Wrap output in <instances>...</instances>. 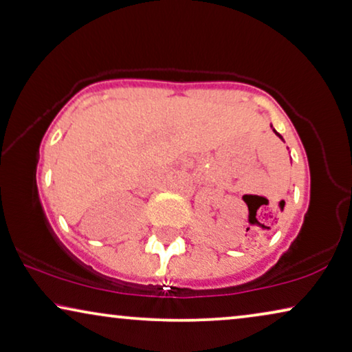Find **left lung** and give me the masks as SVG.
Segmentation results:
<instances>
[{
    "mask_svg": "<svg viewBox=\"0 0 352 352\" xmlns=\"http://www.w3.org/2000/svg\"><path fill=\"white\" fill-rule=\"evenodd\" d=\"M273 131H274V133H276V135H278V136H279V138H281V140H283V136H281V135H279V133H278V131H276V130H273Z\"/></svg>",
    "mask_w": 352,
    "mask_h": 352,
    "instance_id": "left-lung-1",
    "label": "left lung"
}]
</instances>
